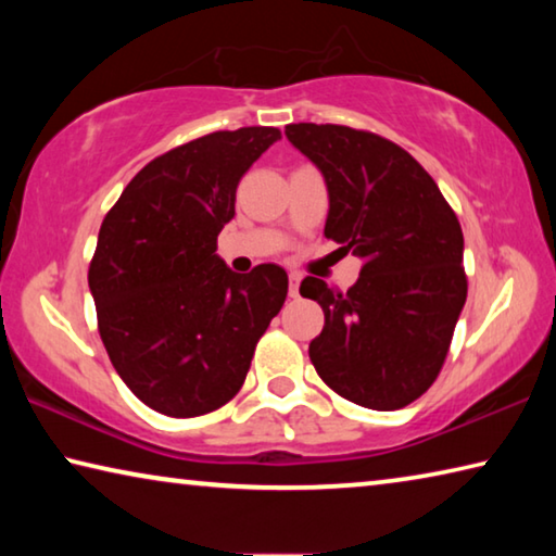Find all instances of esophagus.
I'll list each match as a JSON object with an SVG mask.
<instances>
[{"mask_svg": "<svg viewBox=\"0 0 556 556\" xmlns=\"http://www.w3.org/2000/svg\"><path fill=\"white\" fill-rule=\"evenodd\" d=\"M299 285H301V275H299V271H291V275H289V296L291 299L299 296Z\"/></svg>", "mask_w": 556, "mask_h": 556, "instance_id": "34e87169", "label": "esophagus"}]
</instances>
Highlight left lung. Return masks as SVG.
Returning a JSON list of instances; mask_svg holds the SVG:
<instances>
[{
    "mask_svg": "<svg viewBox=\"0 0 556 556\" xmlns=\"http://www.w3.org/2000/svg\"><path fill=\"white\" fill-rule=\"evenodd\" d=\"M285 135L324 176L326 238L365 260L345 294L324 279L301 281V296L326 316L308 357L341 397L380 412L407 407L437 380L466 304L456 213L417 159L388 139L312 122Z\"/></svg>",
    "mask_w": 556,
    "mask_h": 556,
    "instance_id": "obj_1",
    "label": "left lung"
}]
</instances>
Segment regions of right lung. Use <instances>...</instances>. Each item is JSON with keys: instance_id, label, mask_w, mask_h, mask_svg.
I'll use <instances>...</instances> for the list:
<instances>
[{"instance_id": "right-lung-1", "label": "right lung", "mask_w": 556, "mask_h": 556, "mask_svg": "<svg viewBox=\"0 0 556 556\" xmlns=\"http://www.w3.org/2000/svg\"><path fill=\"white\" fill-rule=\"evenodd\" d=\"M277 139L275 127H242L176 147L102 220L88 271L100 338L122 382L166 417L232 400L287 299L281 267L238 275L215 255L242 174Z\"/></svg>"}]
</instances>
